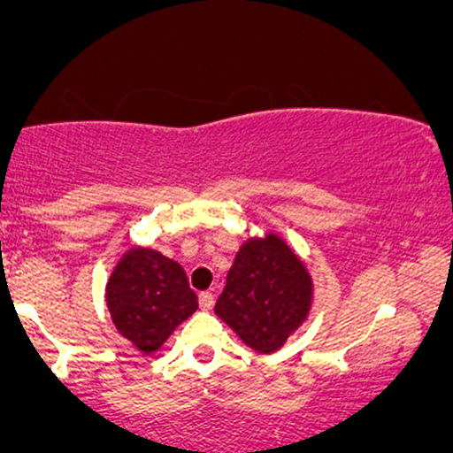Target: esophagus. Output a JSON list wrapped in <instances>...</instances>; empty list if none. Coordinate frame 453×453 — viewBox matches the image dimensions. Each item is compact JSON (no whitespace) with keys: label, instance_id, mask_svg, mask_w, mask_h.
Instances as JSON below:
<instances>
[{"label":"esophagus","instance_id":"obj_1","mask_svg":"<svg viewBox=\"0 0 453 453\" xmlns=\"http://www.w3.org/2000/svg\"><path fill=\"white\" fill-rule=\"evenodd\" d=\"M197 301H200V307L203 309V311H210L214 305V295L212 293H200V296H197Z\"/></svg>","mask_w":453,"mask_h":453}]
</instances>
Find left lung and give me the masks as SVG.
Instances as JSON below:
<instances>
[{"instance_id":"8db88e82","label":"left lung","mask_w":453,"mask_h":453,"mask_svg":"<svg viewBox=\"0 0 453 453\" xmlns=\"http://www.w3.org/2000/svg\"><path fill=\"white\" fill-rule=\"evenodd\" d=\"M313 307V278L293 247L276 233L239 247L214 313L251 350L272 355L305 324Z\"/></svg>"}]
</instances>
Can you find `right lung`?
<instances>
[{
    "mask_svg": "<svg viewBox=\"0 0 453 453\" xmlns=\"http://www.w3.org/2000/svg\"><path fill=\"white\" fill-rule=\"evenodd\" d=\"M104 303L115 330L142 355L157 352L197 309L181 265L142 245L127 247L111 270Z\"/></svg>",
    "mask_w": 453,
    "mask_h": 453,
    "instance_id": "1",
    "label": "right lung"
}]
</instances>
